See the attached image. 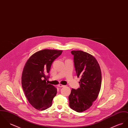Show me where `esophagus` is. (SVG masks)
Segmentation results:
<instances>
[{
  "label": "esophagus",
  "mask_w": 128,
  "mask_h": 128,
  "mask_svg": "<svg viewBox=\"0 0 128 128\" xmlns=\"http://www.w3.org/2000/svg\"><path fill=\"white\" fill-rule=\"evenodd\" d=\"M58 87H64L65 86V85H62V84H59V85H58Z\"/></svg>",
  "instance_id": "obj_1"
}]
</instances>
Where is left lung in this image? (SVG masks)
<instances>
[{
	"label": "left lung",
	"instance_id": "left-lung-1",
	"mask_svg": "<svg viewBox=\"0 0 128 128\" xmlns=\"http://www.w3.org/2000/svg\"><path fill=\"white\" fill-rule=\"evenodd\" d=\"M74 62L78 78L81 77L80 87L72 88L69 96V106L82 112L91 107L97 98L102 84L99 64L93 56L82 50H72Z\"/></svg>",
	"mask_w": 128,
	"mask_h": 128
}]
</instances>
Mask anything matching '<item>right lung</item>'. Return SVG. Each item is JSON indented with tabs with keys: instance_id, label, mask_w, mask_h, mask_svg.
<instances>
[{
	"instance_id": "right-lung-1",
	"label": "right lung",
	"mask_w": 128,
	"mask_h": 128,
	"mask_svg": "<svg viewBox=\"0 0 128 128\" xmlns=\"http://www.w3.org/2000/svg\"><path fill=\"white\" fill-rule=\"evenodd\" d=\"M62 50L45 49L34 54L26 62L22 73V84L29 102L35 108L45 110L52 105L57 89L46 80L52 63Z\"/></svg>"
}]
</instances>
